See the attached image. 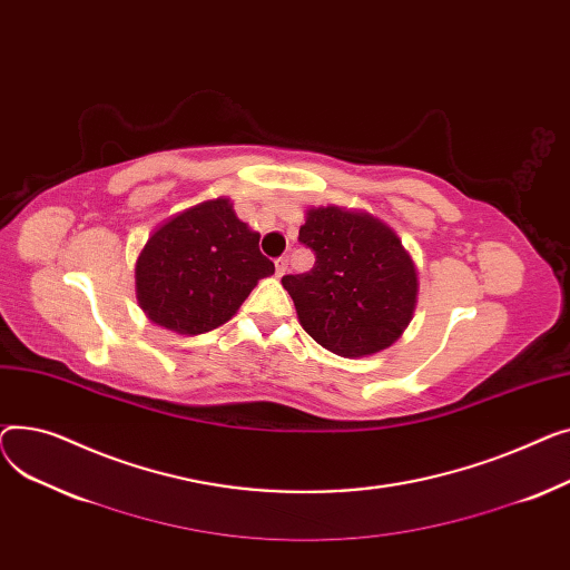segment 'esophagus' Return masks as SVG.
Masks as SVG:
<instances>
[{"instance_id": "esophagus-1", "label": "esophagus", "mask_w": 570, "mask_h": 570, "mask_svg": "<svg viewBox=\"0 0 570 570\" xmlns=\"http://www.w3.org/2000/svg\"><path fill=\"white\" fill-rule=\"evenodd\" d=\"M285 274H287V259H285V257H278V259H276V276L283 278Z\"/></svg>"}]
</instances>
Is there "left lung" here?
Instances as JSON below:
<instances>
[{"label":"left lung","instance_id":"1","mask_svg":"<svg viewBox=\"0 0 570 570\" xmlns=\"http://www.w3.org/2000/svg\"><path fill=\"white\" fill-rule=\"evenodd\" d=\"M298 242L315 253V266L283 276V287L313 341L338 356L361 358L403 336L416 308L419 274L386 223L333 205L311 207Z\"/></svg>","mask_w":570,"mask_h":570}]
</instances>
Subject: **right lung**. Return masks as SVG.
<instances>
[{
  "label": "right lung",
  "mask_w": 570,
  "mask_h": 570,
  "mask_svg": "<svg viewBox=\"0 0 570 570\" xmlns=\"http://www.w3.org/2000/svg\"><path fill=\"white\" fill-rule=\"evenodd\" d=\"M274 272L259 253V234L237 218L227 197H216L151 232L136 259V296L154 324L197 336L237 315Z\"/></svg>",
  "instance_id": "add662e5"
}]
</instances>
